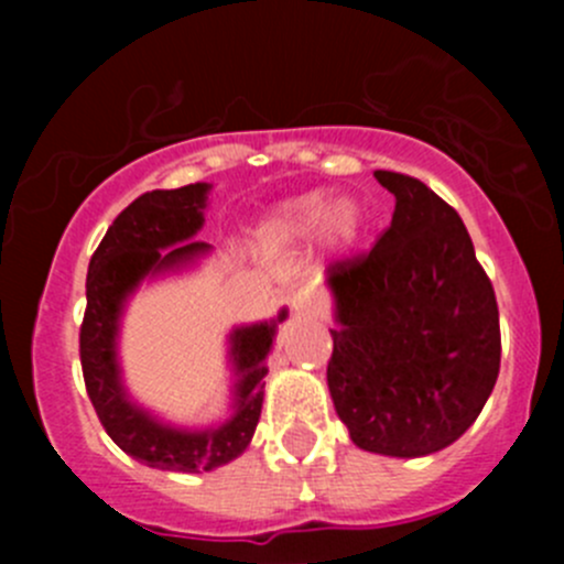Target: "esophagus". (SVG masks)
Masks as SVG:
<instances>
[{
  "label": "esophagus",
  "instance_id": "34e87169",
  "mask_svg": "<svg viewBox=\"0 0 564 564\" xmlns=\"http://www.w3.org/2000/svg\"><path fill=\"white\" fill-rule=\"evenodd\" d=\"M292 308L297 314L316 316L322 311V292L316 286H300L297 292H292Z\"/></svg>",
  "mask_w": 564,
  "mask_h": 564
}]
</instances>
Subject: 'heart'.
<instances>
[{
    "instance_id": "1",
    "label": "heart",
    "mask_w": 564,
    "mask_h": 564,
    "mask_svg": "<svg viewBox=\"0 0 564 564\" xmlns=\"http://www.w3.org/2000/svg\"><path fill=\"white\" fill-rule=\"evenodd\" d=\"M366 231V209L357 198H329L327 191L281 202L261 226V237L272 248H292L322 237V246L333 253H349Z\"/></svg>"
}]
</instances>
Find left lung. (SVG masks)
Instances as JSON below:
<instances>
[{"mask_svg": "<svg viewBox=\"0 0 564 564\" xmlns=\"http://www.w3.org/2000/svg\"><path fill=\"white\" fill-rule=\"evenodd\" d=\"M395 196L371 253L327 270V388L360 451L423 458L458 440L499 377V308L464 220L429 185L373 172Z\"/></svg>", "mask_w": 564, "mask_h": 564, "instance_id": "left-lung-1", "label": "left lung"}]
</instances>
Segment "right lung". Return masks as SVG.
<instances>
[{
  "instance_id": "add662e5",
  "label": "right lung",
  "mask_w": 564,
  "mask_h": 564,
  "mask_svg": "<svg viewBox=\"0 0 564 564\" xmlns=\"http://www.w3.org/2000/svg\"><path fill=\"white\" fill-rule=\"evenodd\" d=\"M209 182L141 193L108 226L87 272V314L82 324V368L89 401L119 451L163 471H213L246 453L264 403L267 355L272 351L281 308L270 322L231 327L229 366L235 373L224 420L207 429H182L158 417L130 395L119 366V329L130 297L155 278L196 267L213 250L196 240L204 226Z\"/></svg>"
}]
</instances>
